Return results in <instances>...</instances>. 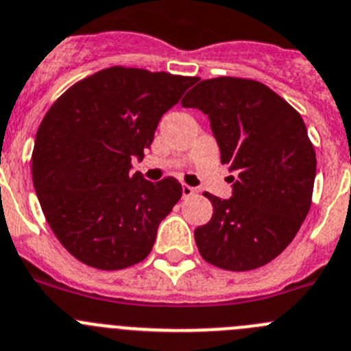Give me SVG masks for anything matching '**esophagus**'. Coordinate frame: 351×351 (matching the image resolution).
<instances>
[{"instance_id": "1", "label": "esophagus", "mask_w": 351, "mask_h": 351, "mask_svg": "<svg viewBox=\"0 0 351 351\" xmlns=\"http://www.w3.org/2000/svg\"><path fill=\"white\" fill-rule=\"evenodd\" d=\"M195 194V189L194 186H191V185H185V183H183L182 185V195L183 197H191V195H194Z\"/></svg>"}]
</instances>
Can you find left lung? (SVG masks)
I'll use <instances>...</instances> for the list:
<instances>
[{
	"label": "left lung",
	"instance_id": "obj_1",
	"mask_svg": "<svg viewBox=\"0 0 351 351\" xmlns=\"http://www.w3.org/2000/svg\"><path fill=\"white\" fill-rule=\"evenodd\" d=\"M209 117L227 165L232 197L206 192L213 218L194 232L208 263L232 271L254 270L279 256L312 204L315 150L300 114L265 84L215 77L182 100Z\"/></svg>",
	"mask_w": 351,
	"mask_h": 351
}]
</instances>
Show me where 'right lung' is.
I'll return each instance as SVG.
<instances>
[{"instance_id":"obj_1","label":"right lung","mask_w":351,"mask_h":351,"mask_svg":"<svg viewBox=\"0 0 351 351\" xmlns=\"http://www.w3.org/2000/svg\"><path fill=\"white\" fill-rule=\"evenodd\" d=\"M197 77L110 67L69 88L36 133L32 182L65 250L100 270L149 256L157 228L182 197L173 176L131 173L160 117Z\"/></svg>"}]
</instances>
